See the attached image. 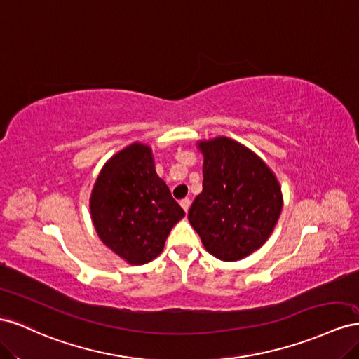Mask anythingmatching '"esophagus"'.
I'll use <instances>...</instances> for the list:
<instances>
[{
	"label": "esophagus",
	"instance_id": "obj_1",
	"mask_svg": "<svg viewBox=\"0 0 359 359\" xmlns=\"http://www.w3.org/2000/svg\"><path fill=\"white\" fill-rule=\"evenodd\" d=\"M180 206L183 208V210L188 212V209H189V206H191V200H189V198H182V200H180Z\"/></svg>",
	"mask_w": 359,
	"mask_h": 359
}]
</instances>
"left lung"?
Instances as JSON below:
<instances>
[{"label": "left lung", "mask_w": 359, "mask_h": 359, "mask_svg": "<svg viewBox=\"0 0 359 359\" xmlns=\"http://www.w3.org/2000/svg\"><path fill=\"white\" fill-rule=\"evenodd\" d=\"M203 191L188 219L212 255L236 262L260 248L281 213L278 182L251 150L230 138L200 142Z\"/></svg>", "instance_id": "1"}]
</instances>
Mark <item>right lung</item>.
<instances>
[{
	"label": "right lung",
	"instance_id": "right-lung-1",
	"mask_svg": "<svg viewBox=\"0 0 359 359\" xmlns=\"http://www.w3.org/2000/svg\"><path fill=\"white\" fill-rule=\"evenodd\" d=\"M90 209L102 242L132 264L158 257L171 229L185 217L158 177L151 150L137 142L100 171Z\"/></svg>",
	"mask_w": 359,
	"mask_h": 359
}]
</instances>
